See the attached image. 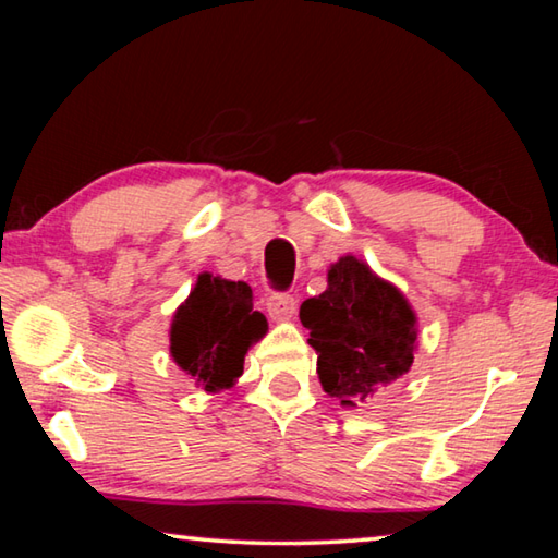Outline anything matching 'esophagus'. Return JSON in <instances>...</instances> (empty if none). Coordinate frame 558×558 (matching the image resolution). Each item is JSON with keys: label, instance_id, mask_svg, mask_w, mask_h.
Masks as SVG:
<instances>
[{"label": "esophagus", "instance_id": "esophagus-1", "mask_svg": "<svg viewBox=\"0 0 558 558\" xmlns=\"http://www.w3.org/2000/svg\"><path fill=\"white\" fill-rule=\"evenodd\" d=\"M298 310V302L292 295H286V292H276V295L268 298V315L276 319V323H286V319H292Z\"/></svg>", "mask_w": 558, "mask_h": 558}]
</instances>
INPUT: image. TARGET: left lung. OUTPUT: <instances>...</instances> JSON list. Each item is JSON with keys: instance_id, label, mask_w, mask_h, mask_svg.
<instances>
[{"instance_id": "left-lung-1", "label": "left lung", "mask_w": 558, "mask_h": 558, "mask_svg": "<svg viewBox=\"0 0 558 558\" xmlns=\"http://www.w3.org/2000/svg\"><path fill=\"white\" fill-rule=\"evenodd\" d=\"M327 396L356 409L411 369L418 317L393 282L347 256L327 270V290L300 305Z\"/></svg>"}]
</instances>
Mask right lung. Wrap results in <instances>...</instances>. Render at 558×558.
Wrapping results in <instances>:
<instances>
[{
    "label": "right lung",
    "instance_id": "right-lung-1",
    "mask_svg": "<svg viewBox=\"0 0 558 558\" xmlns=\"http://www.w3.org/2000/svg\"><path fill=\"white\" fill-rule=\"evenodd\" d=\"M266 332L268 319L253 310L248 282L199 272L172 317L169 354L199 389L221 393L239 381L245 354Z\"/></svg>",
    "mask_w": 558,
    "mask_h": 558
}]
</instances>
